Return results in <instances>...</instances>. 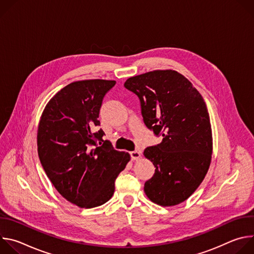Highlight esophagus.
Returning <instances> with one entry per match:
<instances>
[{"label":"esophagus","mask_w":254,"mask_h":254,"mask_svg":"<svg viewBox=\"0 0 254 254\" xmlns=\"http://www.w3.org/2000/svg\"><path fill=\"white\" fill-rule=\"evenodd\" d=\"M129 154H130V158H131V160H133V161L138 160V159L140 158V153H139V152H137V151H132V152H130Z\"/></svg>","instance_id":"obj_1"}]
</instances>
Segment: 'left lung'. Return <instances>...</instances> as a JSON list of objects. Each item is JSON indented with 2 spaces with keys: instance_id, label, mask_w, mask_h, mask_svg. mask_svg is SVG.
Instances as JSON below:
<instances>
[{
  "instance_id": "left-lung-1",
  "label": "left lung",
  "mask_w": 254,
  "mask_h": 254,
  "mask_svg": "<svg viewBox=\"0 0 254 254\" xmlns=\"http://www.w3.org/2000/svg\"><path fill=\"white\" fill-rule=\"evenodd\" d=\"M125 87L138 96L144 125L163 136L143 151L156 168L144 193L164 207L184 202L202 183L212 158V129L202 95L171 69L129 77Z\"/></svg>"
}]
</instances>
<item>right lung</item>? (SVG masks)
<instances>
[{"label": "right lung", "mask_w": 254, "mask_h": 254, "mask_svg": "<svg viewBox=\"0 0 254 254\" xmlns=\"http://www.w3.org/2000/svg\"><path fill=\"white\" fill-rule=\"evenodd\" d=\"M115 80L72 82L58 91L42 113L37 148L41 165L55 189L80 208H93L110 200L115 181L130 156L93 132L102 99Z\"/></svg>", "instance_id": "obj_1"}]
</instances>
